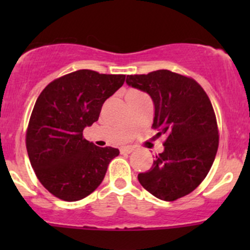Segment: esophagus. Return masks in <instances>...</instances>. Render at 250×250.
Returning <instances> with one entry per match:
<instances>
[{
  "label": "esophagus",
  "mask_w": 250,
  "mask_h": 250,
  "mask_svg": "<svg viewBox=\"0 0 250 250\" xmlns=\"http://www.w3.org/2000/svg\"><path fill=\"white\" fill-rule=\"evenodd\" d=\"M120 150H121V154H130L135 150V148L131 146H127V147H122Z\"/></svg>",
  "instance_id": "1"
}]
</instances>
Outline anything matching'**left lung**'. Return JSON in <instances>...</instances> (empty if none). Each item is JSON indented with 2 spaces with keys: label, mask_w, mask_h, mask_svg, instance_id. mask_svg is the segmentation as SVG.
Instances as JSON below:
<instances>
[{
  "label": "left lung",
  "mask_w": 250,
  "mask_h": 250,
  "mask_svg": "<svg viewBox=\"0 0 250 250\" xmlns=\"http://www.w3.org/2000/svg\"><path fill=\"white\" fill-rule=\"evenodd\" d=\"M125 83L151 97L153 128L157 137L166 136L165 150L137 179L160 200L186 196L205 180L217 153L219 130L210 100L195 80L166 69L128 75Z\"/></svg>",
  "instance_id": "8db88e82"
}]
</instances>
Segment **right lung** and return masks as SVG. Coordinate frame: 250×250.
I'll return each instance as SVG.
<instances>
[{
  "mask_svg": "<svg viewBox=\"0 0 250 250\" xmlns=\"http://www.w3.org/2000/svg\"><path fill=\"white\" fill-rule=\"evenodd\" d=\"M125 80L76 70L49 83L37 97L25 143L37 179L54 196L73 202L101 185L120 150L87 141L83 129L99 120L103 103Z\"/></svg>",
  "mask_w": 250,
  "mask_h": 250,
  "instance_id": "1",
  "label": "right lung"
}]
</instances>
